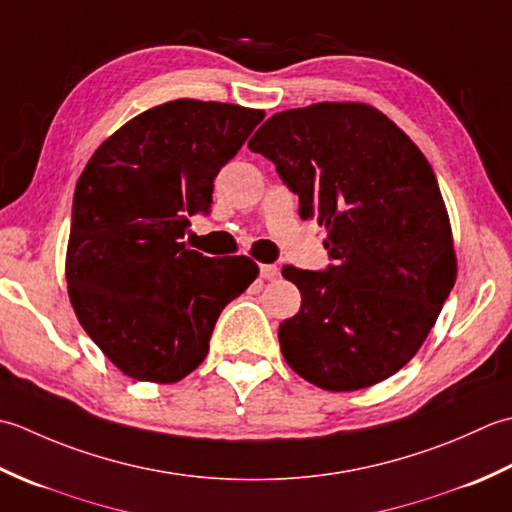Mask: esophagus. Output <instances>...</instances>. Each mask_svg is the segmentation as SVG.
<instances>
[{"label":"esophagus","instance_id":"1","mask_svg":"<svg viewBox=\"0 0 512 512\" xmlns=\"http://www.w3.org/2000/svg\"><path fill=\"white\" fill-rule=\"evenodd\" d=\"M280 276V271L276 265H260V278L263 280H276Z\"/></svg>","mask_w":512,"mask_h":512}]
</instances>
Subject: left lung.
<instances>
[{
    "label": "left lung",
    "instance_id": "8db88e82",
    "mask_svg": "<svg viewBox=\"0 0 512 512\" xmlns=\"http://www.w3.org/2000/svg\"><path fill=\"white\" fill-rule=\"evenodd\" d=\"M325 225V271L283 267L302 305L278 340L300 378L327 391L387 380L429 336L457 276L440 185L420 148L367 103L276 112L249 139Z\"/></svg>",
    "mask_w": 512,
    "mask_h": 512
}]
</instances>
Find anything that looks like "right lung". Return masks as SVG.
<instances>
[{"mask_svg": "<svg viewBox=\"0 0 512 512\" xmlns=\"http://www.w3.org/2000/svg\"><path fill=\"white\" fill-rule=\"evenodd\" d=\"M265 112L176 99L103 141L83 168L66 254L72 309L114 367L179 382L201 364L227 302L254 283L247 256L187 249L190 216L210 214L214 179Z\"/></svg>", "mask_w": 512, "mask_h": 512, "instance_id": "1", "label": "right lung"}]
</instances>
